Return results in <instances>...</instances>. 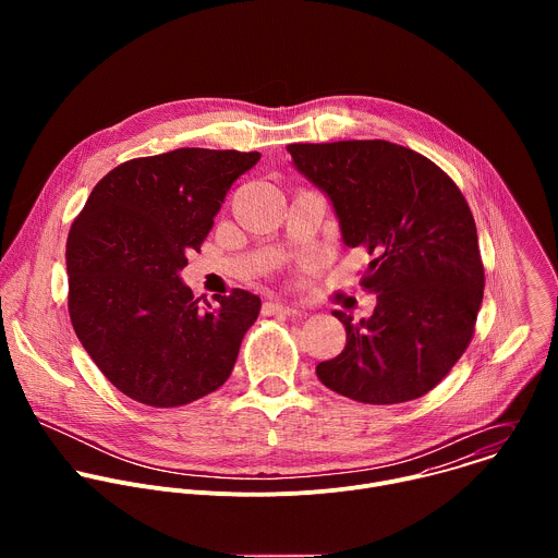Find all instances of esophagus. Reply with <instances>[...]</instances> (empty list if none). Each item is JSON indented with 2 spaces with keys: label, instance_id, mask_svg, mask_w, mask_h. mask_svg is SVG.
Returning <instances> with one entry per match:
<instances>
[{
  "label": "esophagus",
  "instance_id": "1",
  "mask_svg": "<svg viewBox=\"0 0 558 558\" xmlns=\"http://www.w3.org/2000/svg\"><path fill=\"white\" fill-rule=\"evenodd\" d=\"M265 315H295V306H289L284 302H265L263 306Z\"/></svg>",
  "mask_w": 558,
  "mask_h": 558
}]
</instances>
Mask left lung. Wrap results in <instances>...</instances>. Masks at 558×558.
<instances>
[{"mask_svg": "<svg viewBox=\"0 0 558 558\" xmlns=\"http://www.w3.org/2000/svg\"><path fill=\"white\" fill-rule=\"evenodd\" d=\"M291 166L320 190L347 247L371 256V317L344 351L315 366L320 381L362 404L411 402L433 390L472 340L484 300L476 227L459 187L426 156L390 141L293 143Z\"/></svg>", "mask_w": 558, "mask_h": 558, "instance_id": "8db88e82", "label": "left lung"}]
</instances>
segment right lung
Returning a JSON list of instances; mask_svg holds the SVG:
<instances>
[{
    "instance_id": "right-lung-1",
    "label": "right lung",
    "mask_w": 558,
    "mask_h": 558,
    "mask_svg": "<svg viewBox=\"0 0 558 558\" xmlns=\"http://www.w3.org/2000/svg\"><path fill=\"white\" fill-rule=\"evenodd\" d=\"M258 151L181 147L106 174L65 245L68 311L78 342L132 400L172 409L220 388L260 313L233 289L201 306L181 271L229 187Z\"/></svg>"
}]
</instances>
